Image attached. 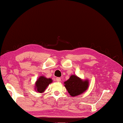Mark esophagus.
Wrapping results in <instances>:
<instances>
[{"instance_id":"obj_1","label":"esophagus","mask_w":123,"mask_h":123,"mask_svg":"<svg viewBox=\"0 0 123 123\" xmlns=\"http://www.w3.org/2000/svg\"><path fill=\"white\" fill-rule=\"evenodd\" d=\"M56 81H57V82H61V78H60V77H57L56 79Z\"/></svg>"}]
</instances>
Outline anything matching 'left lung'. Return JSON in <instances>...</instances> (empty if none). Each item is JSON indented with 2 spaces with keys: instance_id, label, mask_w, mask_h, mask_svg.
Masks as SVG:
<instances>
[{
  "instance_id": "8db88e82",
  "label": "left lung",
  "mask_w": 123,
  "mask_h": 123,
  "mask_svg": "<svg viewBox=\"0 0 123 123\" xmlns=\"http://www.w3.org/2000/svg\"><path fill=\"white\" fill-rule=\"evenodd\" d=\"M64 86L71 96L81 95L89 88V80H83L76 75H71L69 79L64 82Z\"/></svg>"
}]
</instances>
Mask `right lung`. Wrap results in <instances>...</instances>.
<instances>
[{"label":"right lung","mask_w":123,"mask_h":123,"mask_svg":"<svg viewBox=\"0 0 123 123\" xmlns=\"http://www.w3.org/2000/svg\"><path fill=\"white\" fill-rule=\"evenodd\" d=\"M52 82L53 80L52 79H48L44 76H40L35 83L34 89L35 91L38 93H42L44 92L49 84L52 83Z\"/></svg>","instance_id":"1"}]
</instances>
